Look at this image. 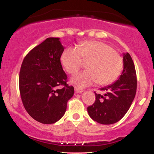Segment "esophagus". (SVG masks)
<instances>
[{
  "mask_svg": "<svg viewBox=\"0 0 154 154\" xmlns=\"http://www.w3.org/2000/svg\"><path fill=\"white\" fill-rule=\"evenodd\" d=\"M75 93H82V92H83V90L82 89V88H77V87L75 88Z\"/></svg>",
  "mask_w": 154,
  "mask_h": 154,
  "instance_id": "esophagus-1",
  "label": "esophagus"
}]
</instances>
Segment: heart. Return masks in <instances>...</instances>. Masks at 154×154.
Masks as SVG:
<instances>
[{
  "mask_svg": "<svg viewBox=\"0 0 154 154\" xmlns=\"http://www.w3.org/2000/svg\"><path fill=\"white\" fill-rule=\"evenodd\" d=\"M88 61V70L76 74L71 82L79 87H88L95 83L106 85L119 77L123 68V60L111 45L100 41H87L77 48L69 47L60 57L61 66L73 75Z\"/></svg>",
  "mask_w": 154,
  "mask_h": 154,
  "instance_id": "b5f03b06",
  "label": "heart"
}]
</instances>
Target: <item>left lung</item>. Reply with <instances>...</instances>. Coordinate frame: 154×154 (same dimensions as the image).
<instances>
[{"label": "left lung", "mask_w": 154, "mask_h": 154, "mask_svg": "<svg viewBox=\"0 0 154 154\" xmlns=\"http://www.w3.org/2000/svg\"><path fill=\"white\" fill-rule=\"evenodd\" d=\"M103 94H95V101L88 107L91 119L103 125L119 121L130 109L137 90L135 65L130 55L123 54V71L111 85L100 88Z\"/></svg>", "instance_id": "8db88e82"}]
</instances>
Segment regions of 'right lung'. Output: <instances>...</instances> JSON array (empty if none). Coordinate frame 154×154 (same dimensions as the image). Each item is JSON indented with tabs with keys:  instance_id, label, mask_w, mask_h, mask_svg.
Here are the masks:
<instances>
[{
	"instance_id": "1",
	"label": "right lung",
	"mask_w": 154,
	"mask_h": 154,
	"mask_svg": "<svg viewBox=\"0 0 154 154\" xmlns=\"http://www.w3.org/2000/svg\"><path fill=\"white\" fill-rule=\"evenodd\" d=\"M59 38H48L24 57L19 72L21 98L26 111L35 120L54 124L64 115L73 86L66 84L60 57L64 48ZM63 85L62 88H59Z\"/></svg>"
}]
</instances>
